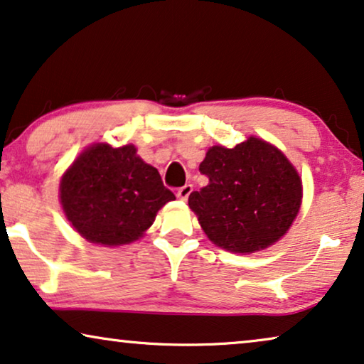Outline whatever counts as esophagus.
I'll return each instance as SVG.
<instances>
[{"mask_svg": "<svg viewBox=\"0 0 364 364\" xmlns=\"http://www.w3.org/2000/svg\"><path fill=\"white\" fill-rule=\"evenodd\" d=\"M192 191H193V187L191 186V183H187V186H183V187L178 188V191H177V198L178 200H187L188 195L192 193Z\"/></svg>", "mask_w": 364, "mask_h": 364, "instance_id": "1", "label": "esophagus"}]
</instances>
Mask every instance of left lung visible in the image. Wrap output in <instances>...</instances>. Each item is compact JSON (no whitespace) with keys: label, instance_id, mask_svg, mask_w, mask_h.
<instances>
[{"label":"left lung","instance_id":"obj_1","mask_svg":"<svg viewBox=\"0 0 364 364\" xmlns=\"http://www.w3.org/2000/svg\"><path fill=\"white\" fill-rule=\"evenodd\" d=\"M200 172L208 186L188 207L208 240L231 252L266 250L291 228L302 203V181L286 156L266 141L210 147Z\"/></svg>","mask_w":364,"mask_h":364}]
</instances>
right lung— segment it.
I'll return each mask as SVG.
<instances>
[{
  "mask_svg": "<svg viewBox=\"0 0 364 364\" xmlns=\"http://www.w3.org/2000/svg\"><path fill=\"white\" fill-rule=\"evenodd\" d=\"M59 192L73 230L103 246L141 238L157 212L176 198L156 167L136 154L133 144L87 147L62 176Z\"/></svg>",
  "mask_w": 364,
  "mask_h": 364,
  "instance_id": "right-lung-1",
  "label": "right lung"
}]
</instances>
